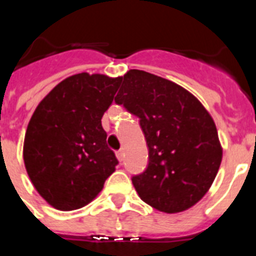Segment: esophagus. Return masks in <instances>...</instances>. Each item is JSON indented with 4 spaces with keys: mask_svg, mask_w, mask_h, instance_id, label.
Returning <instances> with one entry per match:
<instances>
[{
    "mask_svg": "<svg viewBox=\"0 0 256 256\" xmlns=\"http://www.w3.org/2000/svg\"><path fill=\"white\" fill-rule=\"evenodd\" d=\"M116 158H118V160H120V162H122L124 158V152H122V150H120V152H116Z\"/></svg>",
    "mask_w": 256,
    "mask_h": 256,
    "instance_id": "34e87169",
    "label": "esophagus"
}]
</instances>
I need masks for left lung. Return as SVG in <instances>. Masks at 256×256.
<instances>
[{
  "label": "left lung",
  "instance_id": "obj_1",
  "mask_svg": "<svg viewBox=\"0 0 256 256\" xmlns=\"http://www.w3.org/2000/svg\"><path fill=\"white\" fill-rule=\"evenodd\" d=\"M116 104L140 118L148 166L132 176L140 198L175 214L204 196L218 174L222 146L212 116L190 92L144 70L120 77Z\"/></svg>",
  "mask_w": 256,
  "mask_h": 256
}]
</instances>
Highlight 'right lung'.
Returning a JSON list of instances; mask_svg holds the SVG:
<instances>
[{"instance_id":"1","label":"right lung","mask_w":256,"mask_h":256,"mask_svg":"<svg viewBox=\"0 0 256 256\" xmlns=\"http://www.w3.org/2000/svg\"><path fill=\"white\" fill-rule=\"evenodd\" d=\"M120 78L80 73L60 82L28 124L24 162L38 194L61 211L81 208L104 188L118 160L106 144L102 116Z\"/></svg>"}]
</instances>
